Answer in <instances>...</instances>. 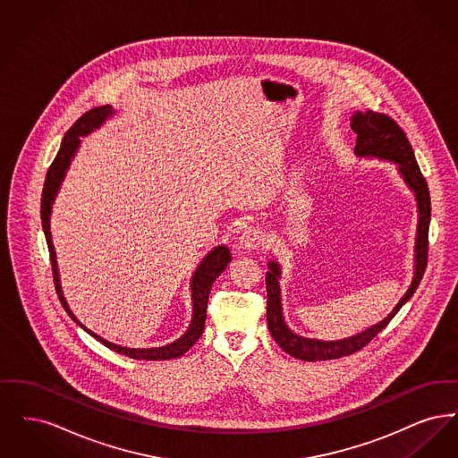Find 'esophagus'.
I'll return each mask as SVG.
<instances>
[{
	"mask_svg": "<svg viewBox=\"0 0 458 458\" xmlns=\"http://www.w3.org/2000/svg\"><path fill=\"white\" fill-rule=\"evenodd\" d=\"M264 243V232L259 226H247L240 237V247L243 250H256Z\"/></svg>",
	"mask_w": 458,
	"mask_h": 458,
	"instance_id": "1",
	"label": "esophagus"
}]
</instances>
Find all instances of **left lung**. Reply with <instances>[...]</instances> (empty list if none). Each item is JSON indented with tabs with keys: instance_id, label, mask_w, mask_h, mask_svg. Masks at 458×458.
Returning <instances> with one entry per match:
<instances>
[{
	"instance_id": "1",
	"label": "left lung",
	"mask_w": 458,
	"mask_h": 458,
	"mask_svg": "<svg viewBox=\"0 0 458 458\" xmlns=\"http://www.w3.org/2000/svg\"><path fill=\"white\" fill-rule=\"evenodd\" d=\"M352 131L357 133L355 154L357 156H376L381 159L394 161L403 174L409 187L414 191L417 206H419V226H417V245H415V276L411 288L403 299L396 304L388 318L381 323L350 336L347 340L338 342H319L302 338L292 333L284 323L282 304H280V267L276 262H269V273L266 275V290H267V327L282 349L301 360H327L352 355L364 349L370 340L390 325L394 314L402 309L420 284L426 266H428V249H429V221H431V197L428 182L420 174V168L415 161L412 146L407 139V133L385 113H376L368 109L366 113H357L352 116Z\"/></svg>"
}]
</instances>
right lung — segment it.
I'll use <instances>...</instances> for the list:
<instances>
[{"label":"right lung","mask_w":458,"mask_h":458,"mask_svg":"<svg viewBox=\"0 0 458 458\" xmlns=\"http://www.w3.org/2000/svg\"><path fill=\"white\" fill-rule=\"evenodd\" d=\"M111 114L109 106H98V108L89 109L86 111L65 133L64 140H62V148L56 154V157L53 159L46 180H44L43 197H41V219H43L44 235L47 242V249H49V259H51V269H53V280H55V288L56 293L60 297V302L65 307L68 316L79 325L82 327L77 318L70 312L65 299L62 295V286L58 280V267H56V258H55V249L51 243V233H49V215H51V204L55 200V196L58 192V187L65 176L66 168L70 165L72 156L75 154V149L79 148V135H86L89 131L98 129L105 118ZM232 261V254L230 249L226 245H219L211 254H208V258L200 262V266L197 267L196 275L192 278V304H194V318H192V325L187 329V333L178 338L174 344L166 345V347H159V349H123L118 345H113L109 342H105L103 338H99L98 335L90 333L96 340H99L103 345H106L113 352H118L125 357L137 359V360H168V359H176L180 355H183L187 350L191 349L197 340L200 338L202 331H204V323H206V309H208V299H209V292L211 286L215 284V280L223 273V269L228 266V262Z\"/></svg>","instance_id":"add662e5"}]
</instances>
